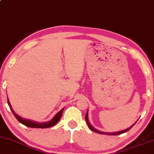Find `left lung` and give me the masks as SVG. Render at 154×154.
<instances>
[{
  "label": "left lung",
  "instance_id": "1",
  "mask_svg": "<svg viewBox=\"0 0 154 154\" xmlns=\"http://www.w3.org/2000/svg\"><path fill=\"white\" fill-rule=\"evenodd\" d=\"M85 120H86V122L87 123V125H88V127H89V128L90 129L91 131H94V132H96V133H98V134H106V135H114V136H116V135H120V134H123V133H125V132H127V131H128L132 127L134 126V125H135V123H136V122H135V123L132 125V126H131L129 127V128H128V129H125V130H122V131H118V132H113V133H107V132H103V131H98V130H97V129H96L95 128H94V127H93V126H91V124L89 123V120H88V111H87V113H86V116H85Z\"/></svg>",
  "mask_w": 154,
  "mask_h": 154
}]
</instances>
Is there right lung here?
<instances>
[{
    "mask_svg": "<svg viewBox=\"0 0 154 154\" xmlns=\"http://www.w3.org/2000/svg\"><path fill=\"white\" fill-rule=\"evenodd\" d=\"M8 103L9 106V107H10V109L11 110V112H12V113H13L14 116L16 117V119H17L18 121L20 122V123H22L23 125H25V126H27L28 127H33V128L43 129V128H48V127H53L54 125H55L59 121V120H60L61 116H62V114H63V112L64 110V108L62 109H61L58 113H56V115L55 116H54L51 120H49V121L39 123V122H34V121H32V120L24 119V118L20 117L19 116H18L17 114H16V113L14 112L12 109H11V105H10V103H9L8 98Z\"/></svg>",
    "mask_w": 154,
    "mask_h": 154,
    "instance_id": "add662e5",
    "label": "right lung"
}]
</instances>
